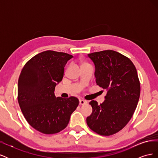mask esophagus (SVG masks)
I'll return each instance as SVG.
<instances>
[{
    "label": "esophagus",
    "mask_w": 158,
    "mask_h": 158,
    "mask_svg": "<svg viewBox=\"0 0 158 158\" xmlns=\"http://www.w3.org/2000/svg\"><path fill=\"white\" fill-rule=\"evenodd\" d=\"M79 103H80V105L86 104V103H87V101H85V100L82 99H80L79 100Z\"/></svg>",
    "instance_id": "esophagus-1"
}]
</instances>
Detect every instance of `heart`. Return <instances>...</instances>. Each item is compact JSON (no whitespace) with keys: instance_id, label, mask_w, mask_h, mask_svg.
<instances>
[{"instance_id":"b5f03b06","label":"heart","mask_w":158,"mask_h":158,"mask_svg":"<svg viewBox=\"0 0 158 158\" xmlns=\"http://www.w3.org/2000/svg\"><path fill=\"white\" fill-rule=\"evenodd\" d=\"M83 64H86V63H83Z\"/></svg>"}]
</instances>
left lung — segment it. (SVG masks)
Wrapping results in <instances>:
<instances>
[{"mask_svg":"<svg viewBox=\"0 0 158 158\" xmlns=\"http://www.w3.org/2000/svg\"><path fill=\"white\" fill-rule=\"evenodd\" d=\"M95 65L96 84L107 89L103 103L89 102L92 113L86 123L91 130L102 136L118 132L131 120L140 94L135 66L128 57L113 50L88 55Z\"/></svg>","mask_w":158,"mask_h":158,"instance_id":"obj_1","label":"left lung"}]
</instances>
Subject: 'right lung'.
<instances>
[{
    "label": "right lung",
    "mask_w": 158,
    "mask_h": 158,
    "mask_svg": "<svg viewBox=\"0 0 158 158\" xmlns=\"http://www.w3.org/2000/svg\"><path fill=\"white\" fill-rule=\"evenodd\" d=\"M73 55L46 51L35 55L23 66L18 82V101L27 123L45 135L63 131L79 100L56 98L55 89L64 76V66Z\"/></svg>",
    "instance_id": "1"
}]
</instances>
